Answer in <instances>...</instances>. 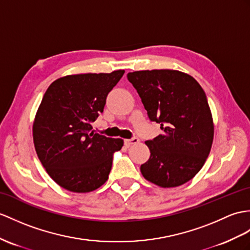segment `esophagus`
Returning a JSON list of instances; mask_svg holds the SVG:
<instances>
[{"label":"esophagus","instance_id":"esophagus-1","mask_svg":"<svg viewBox=\"0 0 250 250\" xmlns=\"http://www.w3.org/2000/svg\"><path fill=\"white\" fill-rule=\"evenodd\" d=\"M140 142V140L138 139V138H132V139H127V140H125L124 141V143H125V145L127 146V147H129L130 145H132V144H137V143H139Z\"/></svg>","mask_w":250,"mask_h":250}]
</instances>
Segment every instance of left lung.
<instances>
[{"label":"left lung","instance_id":"1","mask_svg":"<svg viewBox=\"0 0 250 250\" xmlns=\"http://www.w3.org/2000/svg\"><path fill=\"white\" fill-rule=\"evenodd\" d=\"M127 78L150 121L163 130L145 142L150 156L140 167L143 177L161 188L186 184L203 167L214 136L205 91L191 75L177 70L136 71Z\"/></svg>","mask_w":250,"mask_h":250}]
</instances>
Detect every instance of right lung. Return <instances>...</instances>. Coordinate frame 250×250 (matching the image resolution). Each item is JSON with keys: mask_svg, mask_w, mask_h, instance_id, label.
Listing matches in <instances>:
<instances>
[{"mask_svg": "<svg viewBox=\"0 0 250 250\" xmlns=\"http://www.w3.org/2000/svg\"><path fill=\"white\" fill-rule=\"evenodd\" d=\"M124 73L66 75L44 93L33 124L34 145L46 173L65 190L88 193L107 181L113 153L124 141L94 133L91 124Z\"/></svg>", "mask_w": 250, "mask_h": 250, "instance_id": "add662e5", "label": "right lung"}]
</instances>
